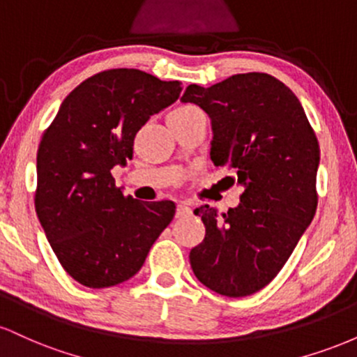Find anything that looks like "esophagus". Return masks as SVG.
Listing matches in <instances>:
<instances>
[{
	"label": "esophagus",
	"mask_w": 357,
	"mask_h": 357,
	"mask_svg": "<svg viewBox=\"0 0 357 357\" xmlns=\"http://www.w3.org/2000/svg\"><path fill=\"white\" fill-rule=\"evenodd\" d=\"M188 215H191V208L188 206L186 203H179L178 211H176V216H178V218H183V216H188Z\"/></svg>",
	"instance_id": "esophagus-1"
}]
</instances>
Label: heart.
Here are the masks:
<instances>
[{
	"label": "heart",
	"instance_id": "b5f03b06",
	"mask_svg": "<svg viewBox=\"0 0 357 357\" xmlns=\"http://www.w3.org/2000/svg\"><path fill=\"white\" fill-rule=\"evenodd\" d=\"M196 107H192V105H181V107L174 109L171 114H186V112H191V110H195Z\"/></svg>",
	"mask_w": 357,
	"mask_h": 357
}]
</instances>
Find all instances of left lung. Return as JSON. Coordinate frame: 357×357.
I'll use <instances>...</instances> for the list:
<instances>
[{"label":"left lung","mask_w":357,"mask_h":357,"mask_svg":"<svg viewBox=\"0 0 357 357\" xmlns=\"http://www.w3.org/2000/svg\"><path fill=\"white\" fill-rule=\"evenodd\" d=\"M181 100L210 116L211 161L233 167L243 186L227 213L195 210L206 235L191 250V268L220 296H252L277 277L314 218L319 141L296 93L268 73L188 85Z\"/></svg>","instance_id":"8db88e82"}]
</instances>
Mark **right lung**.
Here are the masks:
<instances>
[{
	"instance_id": "obj_1",
	"label": "right lung",
	"mask_w": 357,
	"mask_h": 357,
	"mask_svg": "<svg viewBox=\"0 0 357 357\" xmlns=\"http://www.w3.org/2000/svg\"><path fill=\"white\" fill-rule=\"evenodd\" d=\"M181 90V82L136 68L96 73L65 97L43 132L35 210L61 267L79 284L105 289L129 280L173 220V202L124 196L110 169L132 159L137 130Z\"/></svg>"
}]
</instances>
